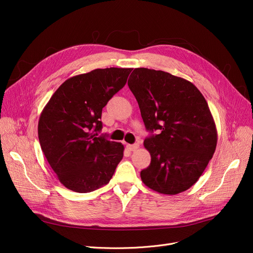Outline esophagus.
<instances>
[{"mask_svg": "<svg viewBox=\"0 0 253 253\" xmlns=\"http://www.w3.org/2000/svg\"><path fill=\"white\" fill-rule=\"evenodd\" d=\"M126 148L129 151H136L139 148V143H134V144H126Z\"/></svg>", "mask_w": 253, "mask_h": 253, "instance_id": "34e87169", "label": "esophagus"}]
</instances>
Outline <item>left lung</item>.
Here are the masks:
<instances>
[{
	"label": "left lung",
	"instance_id": "obj_1",
	"mask_svg": "<svg viewBox=\"0 0 253 253\" xmlns=\"http://www.w3.org/2000/svg\"><path fill=\"white\" fill-rule=\"evenodd\" d=\"M127 85L145 128L158 132L143 141L151 164L140 172L141 180L162 194L183 192L201 177L216 149L208 103L193 83L163 71L135 68Z\"/></svg>",
	"mask_w": 253,
	"mask_h": 253
}]
</instances>
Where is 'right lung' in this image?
Returning <instances> with one entry per match:
<instances>
[{
  "instance_id": "add662e5",
  "label": "right lung",
  "mask_w": 253,
  "mask_h": 253,
  "mask_svg": "<svg viewBox=\"0 0 253 253\" xmlns=\"http://www.w3.org/2000/svg\"><path fill=\"white\" fill-rule=\"evenodd\" d=\"M131 72L110 67L74 76L44 106L38 125L41 149L67 189L87 193L106 185L124 157V144L97 132L102 128V109Z\"/></svg>"
}]
</instances>
